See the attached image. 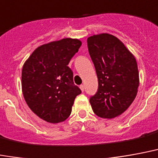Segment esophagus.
I'll list each match as a JSON object with an SVG mask.
<instances>
[{
    "mask_svg": "<svg viewBox=\"0 0 158 158\" xmlns=\"http://www.w3.org/2000/svg\"><path fill=\"white\" fill-rule=\"evenodd\" d=\"M79 88H80V89H81V91H82V92H84V90H85V85H81L80 86H79Z\"/></svg>",
    "mask_w": 158,
    "mask_h": 158,
    "instance_id": "1",
    "label": "esophagus"
}]
</instances>
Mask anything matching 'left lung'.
Returning <instances> with one entry per match:
<instances>
[{
	"label": "left lung",
	"instance_id": "obj_1",
	"mask_svg": "<svg viewBox=\"0 0 158 158\" xmlns=\"http://www.w3.org/2000/svg\"><path fill=\"white\" fill-rule=\"evenodd\" d=\"M87 43L99 83L97 93L89 99L91 107L98 116L113 119L126 111L136 96L137 63L124 43L111 34L93 35Z\"/></svg>",
	"mask_w": 158,
	"mask_h": 158
}]
</instances>
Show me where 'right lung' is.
I'll list each match as a JSON object with an SVG mask.
<instances>
[{"label": "right lung", "instance_id": "right-lung-1", "mask_svg": "<svg viewBox=\"0 0 158 158\" xmlns=\"http://www.w3.org/2000/svg\"><path fill=\"white\" fill-rule=\"evenodd\" d=\"M81 41L63 38L41 45L23 64L22 89L33 113L49 123L63 122L71 114L73 101L81 93L73 84L68 66Z\"/></svg>", "mask_w": 158, "mask_h": 158}]
</instances>
